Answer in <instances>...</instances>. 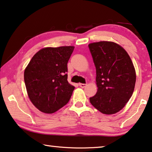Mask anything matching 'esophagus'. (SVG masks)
Here are the masks:
<instances>
[{"instance_id": "esophagus-1", "label": "esophagus", "mask_w": 152, "mask_h": 152, "mask_svg": "<svg viewBox=\"0 0 152 152\" xmlns=\"http://www.w3.org/2000/svg\"><path fill=\"white\" fill-rule=\"evenodd\" d=\"M78 85L80 86V87L81 88H85L86 86V84H83V83H79Z\"/></svg>"}]
</instances>
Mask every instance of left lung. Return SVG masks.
<instances>
[{"mask_svg":"<svg viewBox=\"0 0 152 152\" xmlns=\"http://www.w3.org/2000/svg\"><path fill=\"white\" fill-rule=\"evenodd\" d=\"M88 48L96 67L98 87L90 102L103 114H115L133 93L136 82L133 64L126 50L115 42H93Z\"/></svg>","mask_w":152,"mask_h":152,"instance_id":"left-lung-1","label":"left lung"}]
</instances>
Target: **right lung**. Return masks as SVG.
<instances>
[{"instance_id": "obj_1", "label": "right lung", "mask_w": 152, "mask_h": 152, "mask_svg": "<svg viewBox=\"0 0 152 152\" xmlns=\"http://www.w3.org/2000/svg\"><path fill=\"white\" fill-rule=\"evenodd\" d=\"M74 47H46L34 55L24 71L28 97L40 112L52 114L68 103L74 86L67 81V62Z\"/></svg>"}]
</instances>
